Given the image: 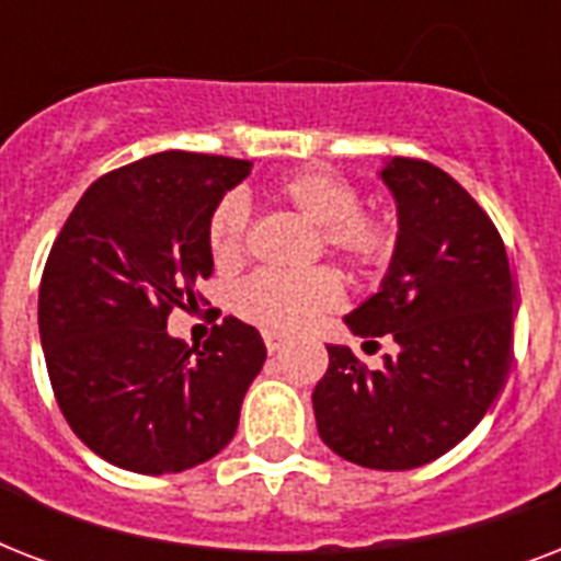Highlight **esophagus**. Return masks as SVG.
<instances>
[{
    "instance_id": "1",
    "label": "esophagus",
    "mask_w": 561,
    "mask_h": 561,
    "mask_svg": "<svg viewBox=\"0 0 561 561\" xmlns=\"http://www.w3.org/2000/svg\"><path fill=\"white\" fill-rule=\"evenodd\" d=\"M264 346H267V352H279L282 346H285V337H282V334H273V332H267L264 334Z\"/></svg>"
}]
</instances>
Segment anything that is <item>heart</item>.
<instances>
[{
    "mask_svg": "<svg viewBox=\"0 0 561 561\" xmlns=\"http://www.w3.org/2000/svg\"><path fill=\"white\" fill-rule=\"evenodd\" d=\"M273 201L299 218L320 227V241L352 271L373 276L396 255L399 229L381 209L360 206V192L350 178L329 169L288 174L273 188ZM209 253L218 267H232L244 259L247 209L238 197H224L206 224ZM341 279L332 271L306 276L255 273L236 294V311L267 332L297 334L341 306Z\"/></svg>",
    "mask_w": 561,
    "mask_h": 561,
    "instance_id": "b5f03b06",
    "label": "heart"
}]
</instances>
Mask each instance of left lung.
<instances>
[{"instance_id":"left-lung-1","label":"left lung","mask_w":561,"mask_h":561,"mask_svg":"<svg viewBox=\"0 0 561 561\" xmlns=\"http://www.w3.org/2000/svg\"><path fill=\"white\" fill-rule=\"evenodd\" d=\"M381 180L396 197L399 244L378 294L346 325L392 343L381 369L350 346H325L314 387L317 431L364 469L425 466L486 416L513 360L515 285L495 224L466 188L425 160L392 157Z\"/></svg>"}]
</instances>
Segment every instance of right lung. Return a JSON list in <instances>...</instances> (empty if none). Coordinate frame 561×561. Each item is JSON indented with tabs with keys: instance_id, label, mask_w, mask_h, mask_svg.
<instances>
[{
	"instance_id": "obj_1",
	"label": "right lung",
	"mask_w": 561,
	"mask_h": 561,
	"mask_svg": "<svg viewBox=\"0 0 561 561\" xmlns=\"http://www.w3.org/2000/svg\"><path fill=\"white\" fill-rule=\"evenodd\" d=\"M253 162L162 151L92 183L51 244L39 341L60 413L101 460L136 474L201 466L236 436L262 334L224 317L203 346L169 334L211 276L206 224Z\"/></svg>"
}]
</instances>
